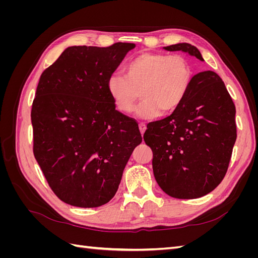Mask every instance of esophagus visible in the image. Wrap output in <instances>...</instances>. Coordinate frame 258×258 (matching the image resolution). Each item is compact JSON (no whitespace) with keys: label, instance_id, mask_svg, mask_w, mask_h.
Returning <instances> with one entry per match:
<instances>
[{"label":"esophagus","instance_id":"obj_1","mask_svg":"<svg viewBox=\"0 0 258 258\" xmlns=\"http://www.w3.org/2000/svg\"><path fill=\"white\" fill-rule=\"evenodd\" d=\"M139 129H140V132H141V135L143 136V135H144V132H145V130H146V124H145V123H143V122L139 123Z\"/></svg>","mask_w":258,"mask_h":258}]
</instances>
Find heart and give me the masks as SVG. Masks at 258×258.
Masks as SVG:
<instances>
[{
    "label": "heart",
    "mask_w": 258,
    "mask_h": 258,
    "mask_svg": "<svg viewBox=\"0 0 258 258\" xmlns=\"http://www.w3.org/2000/svg\"><path fill=\"white\" fill-rule=\"evenodd\" d=\"M190 62L182 54L145 52L132 59L124 75L107 77L106 90L115 106L130 113L140 96L143 98L136 110L140 118L152 119L175 111L182 104L192 82Z\"/></svg>",
    "instance_id": "1"
}]
</instances>
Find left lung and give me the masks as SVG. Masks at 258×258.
<instances>
[{
	"mask_svg": "<svg viewBox=\"0 0 258 258\" xmlns=\"http://www.w3.org/2000/svg\"><path fill=\"white\" fill-rule=\"evenodd\" d=\"M204 61L195 46H167ZM236 107L215 72H200L173 113L148 123L143 136L153 151L154 176L160 188L177 199H194L222 182L237 139Z\"/></svg>",
	"mask_w": 258,
	"mask_h": 258,
	"instance_id": "left-lung-1",
	"label": "left lung"
}]
</instances>
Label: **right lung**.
<instances>
[{
  "label": "right lung",
  "mask_w": 258,
  "mask_h": 258,
  "mask_svg": "<svg viewBox=\"0 0 258 258\" xmlns=\"http://www.w3.org/2000/svg\"><path fill=\"white\" fill-rule=\"evenodd\" d=\"M131 43L71 46L45 70L33 100V153L56 196L97 208L118 189L123 169L142 142L135 119L115 110L107 77Z\"/></svg>",
  "instance_id": "obj_1"
}]
</instances>
